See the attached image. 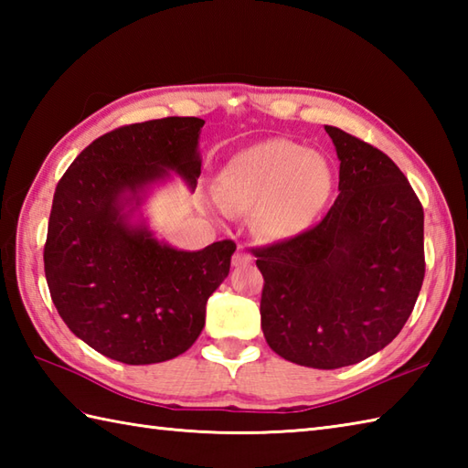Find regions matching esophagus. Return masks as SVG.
<instances>
[{
  "label": "esophagus",
  "mask_w": 468,
  "mask_h": 468,
  "mask_svg": "<svg viewBox=\"0 0 468 468\" xmlns=\"http://www.w3.org/2000/svg\"><path fill=\"white\" fill-rule=\"evenodd\" d=\"M250 263H253V257L247 253V251H243V250H239L237 251L235 255H233V265L235 267H241V265H250Z\"/></svg>",
  "instance_id": "obj_1"
}]
</instances>
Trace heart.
<instances>
[{
  "mask_svg": "<svg viewBox=\"0 0 468 468\" xmlns=\"http://www.w3.org/2000/svg\"><path fill=\"white\" fill-rule=\"evenodd\" d=\"M334 188L332 165L287 138H270L237 153L217 176V198L229 211L253 213L267 239L310 229Z\"/></svg>",
  "mask_w": 468,
  "mask_h": 468,
  "instance_id": "obj_1",
  "label": "heart"
}]
</instances>
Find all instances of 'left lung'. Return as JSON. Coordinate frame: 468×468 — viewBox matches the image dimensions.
Instances as JSON below:
<instances>
[{
	"label": "left lung",
	"mask_w": 468,
	"mask_h": 468,
	"mask_svg": "<svg viewBox=\"0 0 468 468\" xmlns=\"http://www.w3.org/2000/svg\"><path fill=\"white\" fill-rule=\"evenodd\" d=\"M340 158L335 203L315 227L253 250L261 327L275 354L334 370L400 334L424 280V211L390 156L325 126Z\"/></svg>",
	"instance_id": "1"
}]
</instances>
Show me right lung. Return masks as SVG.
I'll list each match as a JSON object with an SVG mask.
<instances>
[{
	"instance_id": "right-lung-1",
	"label": "right lung",
	"mask_w": 468,
	"mask_h": 468,
	"mask_svg": "<svg viewBox=\"0 0 468 468\" xmlns=\"http://www.w3.org/2000/svg\"><path fill=\"white\" fill-rule=\"evenodd\" d=\"M205 121L168 116L96 138L59 178L44 247L49 295L64 324L111 360H173L195 344L205 307L223 283L233 241L181 251L134 213L154 183L201 175Z\"/></svg>"
}]
</instances>
